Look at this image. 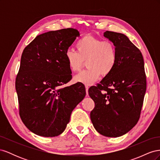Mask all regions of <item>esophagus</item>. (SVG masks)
Wrapping results in <instances>:
<instances>
[{
	"label": "esophagus",
	"mask_w": 160,
	"mask_h": 160,
	"mask_svg": "<svg viewBox=\"0 0 160 160\" xmlns=\"http://www.w3.org/2000/svg\"><path fill=\"white\" fill-rule=\"evenodd\" d=\"M89 85H85V89H86V93H87V95H88V89H89Z\"/></svg>",
	"instance_id": "34e87169"
}]
</instances>
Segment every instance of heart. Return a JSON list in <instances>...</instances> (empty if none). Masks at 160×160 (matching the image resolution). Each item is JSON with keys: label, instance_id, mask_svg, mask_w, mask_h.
Here are the masks:
<instances>
[{"label": "heart", "instance_id": "1", "mask_svg": "<svg viewBox=\"0 0 160 160\" xmlns=\"http://www.w3.org/2000/svg\"><path fill=\"white\" fill-rule=\"evenodd\" d=\"M77 52L71 49L65 52V59L72 71H78L83 61L88 69L74 77L76 82L91 85L101 74L108 75L114 69L117 61L115 47L109 41H103L92 36H85L77 42Z\"/></svg>", "mask_w": 160, "mask_h": 160}]
</instances>
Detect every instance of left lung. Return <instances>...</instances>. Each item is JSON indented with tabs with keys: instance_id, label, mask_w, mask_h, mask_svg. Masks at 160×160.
<instances>
[{
	"instance_id": "left-lung-1",
	"label": "left lung",
	"mask_w": 160,
	"mask_h": 160,
	"mask_svg": "<svg viewBox=\"0 0 160 160\" xmlns=\"http://www.w3.org/2000/svg\"><path fill=\"white\" fill-rule=\"evenodd\" d=\"M103 36L115 46L114 69L89 89L95 108L90 118L101 135L118 138L127 133L139 119L146 91V77L141 51L124 34L106 31Z\"/></svg>"
}]
</instances>
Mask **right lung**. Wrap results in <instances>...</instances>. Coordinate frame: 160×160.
Returning <instances> with one entry per match:
<instances>
[{
  "instance_id": "add662e5",
  "label": "right lung",
  "mask_w": 160,
  "mask_h": 160,
  "mask_svg": "<svg viewBox=\"0 0 160 160\" xmlns=\"http://www.w3.org/2000/svg\"><path fill=\"white\" fill-rule=\"evenodd\" d=\"M78 36L72 28L47 32L37 36L22 53L15 82L19 113L36 135L61 134L72 111L85 97L83 83L62 87L72 79L65 52Z\"/></svg>"
}]
</instances>
